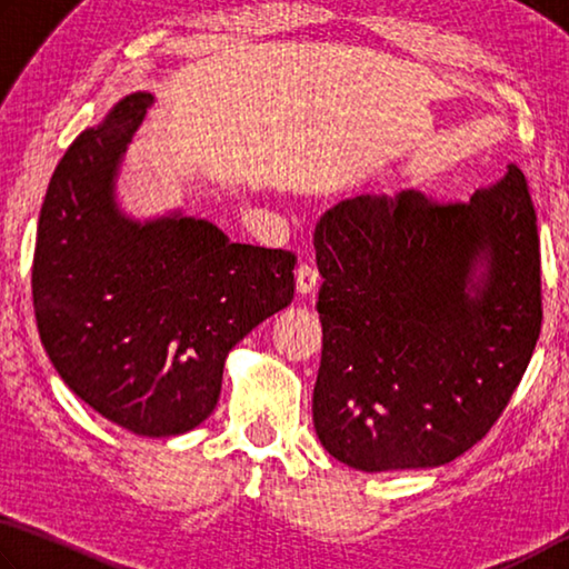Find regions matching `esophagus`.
<instances>
[{
	"label": "esophagus",
	"mask_w": 569,
	"mask_h": 569,
	"mask_svg": "<svg viewBox=\"0 0 569 569\" xmlns=\"http://www.w3.org/2000/svg\"><path fill=\"white\" fill-rule=\"evenodd\" d=\"M297 292L300 295H315L317 287H320V272H317V267L312 264H300L297 267Z\"/></svg>",
	"instance_id": "esophagus-1"
}]
</instances>
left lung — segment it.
Instances as JSON below:
<instances>
[{
    "label": "left lung",
    "mask_w": 569,
    "mask_h": 569,
    "mask_svg": "<svg viewBox=\"0 0 569 569\" xmlns=\"http://www.w3.org/2000/svg\"><path fill=\"white\" fill-rule=\"evenodd\" d=\"M322 274L317 437L362 472L440 467L490 432L542 327L525 174L470 202L360 194L315 227Z\"/></svg>",
    "instance_id": "obj_1"
}]
</instances>
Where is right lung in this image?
Listing matches in <instances>:
<instances>
[{"instance_id": "obj_1", "label": "right lung", "mask_w": 569, "mask_h": 569, "mask_svg": "<svg viewBox=\"0 0 569 569\" xmlns=\"http://www.w3.org/2000/svg\"><path fill=\"white\" fill-rule=\"evenodd\" d=\"M152 94L124 97L59 159L39 212L32 300L69 390L144 437L184 435L219 400L224 360L295 297L297 257L229 242L182 212L134 222L114 177Z\"/></svg>"}]
</instances>
